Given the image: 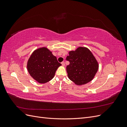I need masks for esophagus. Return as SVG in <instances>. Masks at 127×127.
Returning <instances> with one entry per match:
<instances>
[{
    "label": "esophagus",
    "instance_id": "34e87169",
    "mask_svg": "<svg viewBox=\"0 0 127 127\" xmlns=\"http://www.w3.org/2000/svg\"><path fill=\"white\" fill-rule=\"evenodd\" d=\"M61 64H62L63 66H65V64H64V61H63V62L61 63Z\"/></svg>",
    "mask_w": 127,
    "mask_h": 127
}]
</instances>
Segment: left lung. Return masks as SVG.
I'll return each mask as SVG.
<instances>
[{
    "mask_svg": "<svg viewBox=\"0 0 127 127\" xmlns=\"http://www.w3.org/2000/svg\"><path fill=\"white\" fill-rule=\"evenodd\" d=\"M66 59L70 63L66 67L68 77L77 85L92 81L98 69L96 59L86 47H79L75 50L69 51Z\"/></svg>",
    "mask_w": 127,
    "mask_h": 127,
    "instance_id": "obj_1",
    "label": "left lung"
}]
</instances>
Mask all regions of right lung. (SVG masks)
Returning a JSON list of instances; mask_svg holds the SVG:
<instances>
[{"label": "right lung", "instance_id": "1", "mask_svg": "<svg viewBox=\"0 0 127 127\" xmlns=\"http://www.w3.org/2000/svg\"><path fill=\"white\" fill-rule=\"evenodd\" d=\"M61 65L56 56L47 47L34 50L27 62V69L30 76L38 83L44 84L51 80L57 69Z\"/></svg>", "mask_w": 127, "mask_h": 127}]
</instances>
